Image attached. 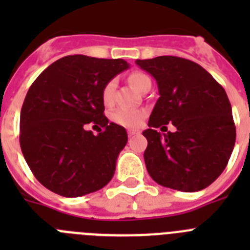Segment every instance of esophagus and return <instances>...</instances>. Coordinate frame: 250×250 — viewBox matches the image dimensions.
<instances>
[{
    "label": "esophagus",
    "mask_w": 250,
    "mask_h": 250,
    "mask_svg": "<svg viewBox=\"0 0 250 250\" xmlns=\"http://www.w3.org/2000/svg\"><path fill=\"white\" fill-rule=\"evenodd\" d=\"M127 134H129V136L136 135V134H140V130H138V129H129V130H127Z\"/></svg>",
    "instance_id": "1"
}]
</instances>
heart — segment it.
<instances>
[{"instance_id":"1","label":"heart","mask_w":250,"mask_h":250,"mask_svg":"<svg viewBox=\"0 0 250 250\" xmlns=\"http://www.w3.org/2000/svg\"><path fill=\"white\" fill-rule=\"evenodd\" d=\"M129 83L134 89L138 91L143 92L147 86L151 85V79L144 72L135 71L131 72L127 77ZM115 90H116V81L110 80L109 83H106L104 86L103 92H101V98L105 105H111L114 101ZM111 119L114 123L123 125L125 127H136L139 126L143 120L145 119V111L143 110H129V109H119L111 115Z\"/></svg>"}]
</instances>
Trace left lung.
Instances as JSON below:
<instances>
[{
	"label": "left lung",
	"instance_id": "1",
	"mask_svg": "<svg viewBox=\"0 0 250 250\" xmlns=\"http://www.w3.org/2000/svg\"><path fill=\"white\" fill-rule=\"evenodd\" d=\"M158 83L160 98L149 119L144 160L158 184L193 193L209 187L228 164L235 144L231 106L223 86L190 60H136ZM173 122L175 133L158 127ZM166 128V127H165Z\"/></svg>",
	"mask_w": 250,
	"mask_h": 250
}]
</instances>
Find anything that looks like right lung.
<instances>
[{"label": "right lung", "instance_id": "obj_1", "mask_svg": "<svg viewBox=\"0 0 250 250\" xmlns=\"http://www.w3.org/2000/svg\"><path fill=\"white\" fill-rule=\"evenodd\" d=\"M127 67L123 59L71 55L51 63L31 85L21 109L20 145L48 190L76 198L112 179L127 134L104 115L101 92ZM91 125L99 127L98 136L87 130Z\"/></svg>", "mask_w": 250, "mask_h": 250}]
</instances>
